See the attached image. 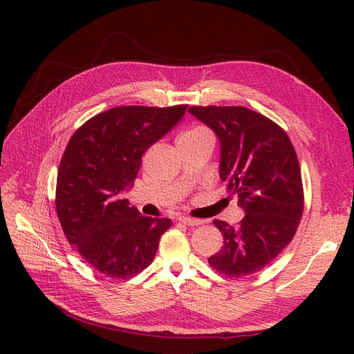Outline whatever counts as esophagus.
Segmentation results:
<instances>
[{
  "label": "esophagus",
  "instance_id": "34e87169",
  "mask_svg": "<svg viewBox=\"0 0 354 354\" xmlns=\"http://www.w3.org/2000/svg\"><path fill=\"white\" fill-rule=\"evenodd\" d=\"M179 221L182 222V224L188 225V227H195V225H201L202 224L201 219H195V218H191V216H180Z\"/></svg>",
  "mask_w": 354,
  "mask_h": 354
}]
</instances>
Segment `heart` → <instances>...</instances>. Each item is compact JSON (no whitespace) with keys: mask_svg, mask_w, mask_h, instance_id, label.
<instances>
[{"mask_svg":"<svg viewBox=\"0 0 354 354\" xmlns=\"http://www.w3.org/2000/svg\"><path fill=\"white\" fill-rule=\"evenodd\" d=\"M205 135H211V132H209L207 127L194 126V127H189L188 130H185V132L179 136L178 140H194V139L202 138V136H205Z\"/></svg>","mask_w":354,"mask_h":354,"instance_id":"heart-1","label":"heart"}]
</instances>
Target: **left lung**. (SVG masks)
I'll list each match as a JSON object with an SVG mask.
<instances>
[{
    "label": "left lung",
    "mask_w": 354,
    "mask_h": 354,
    "mask_svg": "<svg viewBox=\"0 0 354 354\" xmlns=\"http://www.w3.org/2000/svg\"><path fill=\"white\" fill-rule=\"evenodd\" d=\"M189 113L221 143L219 178L245 216L238 227L215 219L224 236L208 263L228 277L267 267L291 243L304 208L299 159L284 130L243 106H192Z\"/></svg>",
    "instance_id": "left-lung-1"
}]
</instances>
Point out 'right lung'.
Here are the masks:
<instances>
[{
	"label": "right lung",
	"mask_w": 354,
	"mask_h": 354,
	"mask_svg": "<svg viewBox=\"0 0 354 354\" xmlns=\"http://www.w3.org/2000/svg\"><path fill=\"white\" fill-rule=\"evenodd\" d=\"M187 107H113L88 119L68 140L55 209L70 245L99 272L126 280L153 261L172 221L143 216L123 191L132 188L146 149L169 132Z\"/></svg>",
	"instance_id": "add662e5"
}]
</instances>
